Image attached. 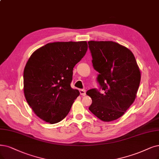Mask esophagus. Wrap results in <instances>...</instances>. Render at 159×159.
<instances>
[{"label":"esophagus","instance_id":"obj_1","mask_svg":"<svg viewBox=\"0 0 159 159\" xmlns=\"http://www.w3.org/2000/svg\"><path fill=\"white\" fill-rule=\"evenodd\" d=\"M79 92H80V95L83 96H86V90H85L81 89V90H79Z\"/></svg>","mask_w":159,"mask_h":159}]
</instances>
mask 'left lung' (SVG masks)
Returning <instances> with one entry per match:
<instances>
[{
  "label": "left lung",
  "mask_w": 159,
  "mask_h": 159,
  "mask_svg": "<svg viewBox=\"0 0 159 159\" xmlns=\"http://www.w3.org/2000/svg\"><path fill=\"white\" fill-rule=\"evenodd\" d=\"M92 66L99 73V89L88 90L92 103L89 110L98 119L113 121L120 118L133 103L141 74L132 52L113 41H89ZM102 92H101V90Z\"/></svg>",
  "instance_id": "left-lung-1"
}]
</instances>
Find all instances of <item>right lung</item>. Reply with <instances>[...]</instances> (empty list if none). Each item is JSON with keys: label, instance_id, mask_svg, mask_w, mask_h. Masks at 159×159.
<instances>
[{"label": "right lung", "instance_id": "right-lung-1", "mask_svg": "<svg viewBox=\"0 0 159 159\" xmlns=\"http://www.w3.org/2000/svg\"><path fill=\"white\" fill-rule=\"evenodd\" d=\"M87 49L86 41L48 43L29 57L23 71V90L40 119L55 124L67 115L80 94L70 87L73 69Z\"/></svg>", "mask_w": 159, "mask_h": 159}]
</instances>
